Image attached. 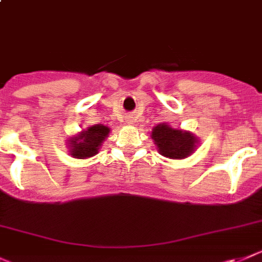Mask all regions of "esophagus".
<instances>
[{"instance_id":"obj_1","label":"esophagus","mask_w":262,"mask_h":262,"mask_svg":"<svg viewBox=\"0 0 262 262\" xmlns=\"http://www.w3.org/2000/svg\"><path fill=\"white\" fill-rule=\"evenodd\" d=\"M129 122H131V120H129Z\"/></svg>"}]
</instances>
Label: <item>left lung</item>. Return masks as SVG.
<instances>
[{"instance_id": "1", "label": "left lung", "mask_w": 262, "mask_h": 262, "mask_svg": "<svg viewBox=\"0 0 262 262\" xmlns=\"http://www.w3.org/2000/svg\"><path fill=\"white\" fill-rule=\"evenodd\" d=\"M152 139L158 150L163 157L171 159H182L194 151L196 138L193 134L168 127L167 124H158L152 129Z\"/></svg>"}]
</instances>
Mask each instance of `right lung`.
<instances>
[{
    "mask_svg": "<svg viewBox=\"0 0 262 262\" xmlns=\"http://www.w3.org/2000/svg\"><path fill=\"white\" fill-rule=\"evenodd\" d=\"M110 128L103 124H96L83 131L77 138L71 139V155L79 159H85V158L94 157L97 154L99 147L101 146L103 140L107 138Z\"/></svg>",
    "mask_w": 262,
    "mask_h": 262,
    "instance_id": "1",
    "label": "right lung"
}]
</instances>
